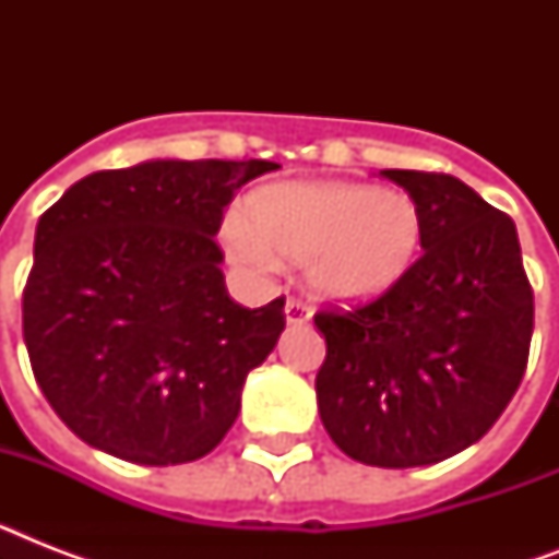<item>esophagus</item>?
I'll return each instance as SVG.
<instances>
[{
	"instance_id": "1",
	"label": "esophagus",
	"mask_w": 559,
	"mask_h": 559,
	"mask_svg": "<svg viewBox=\"0 0 559 559\" xmlns=\"http://www.w3.org/2000/svg\"><path fill=\"white\" fill-rule=\"evenodd\" d=\"M284 313H287L289 324H305L310 322V316H313V307L301 301V298H289L287 307H284Z\"/></svg>"
}]
</instances>
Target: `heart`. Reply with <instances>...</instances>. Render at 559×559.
<instances>
[{"instance_id":"obj_1","label":"heart","mask_w":559,"mask_h":559,"mask_svg":"<svg viewBox=\"0 0 559 559\" xmlns=\"http://www.w3.org/2000/svg\"><path fill=\"white\" fill-rule=\"evenodd\" d=\"M254 229L231 219L228 237L249 261L272 249L310 263L313 287L336 301H371L397 284L420 252L424 219L412 197L371 186H281L254 202Z\"/></svg>"}]
</instances>
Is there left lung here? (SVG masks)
<instances>
[{
	"instance_id": "8db88e82",
	"label": "left lung",
	"mask_w": 559,
	"mask_h": 559,
	"mask_svg": "<svg viewBox=\"0 0 559 559\" xmlns=\"http://www.w3.org/2000/svg\"><path fill=\"white\" fill-rule=\"evenodd\" d=\"M415 200L424 254L382 296L313 316L319 415L345 455L424 467L476 443L528 366L534 289L516 226L450 174L382 170Z\"/></svg>"
}]
</instances>
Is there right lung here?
I'll return each mask as SVG.
<instances>
[{"label": "right lung", "mask_w": 559, "mask_h": 559, "mask_svg": "<svg viewBox=\"0 0 559 559\" xmlns=\"http://www.w3.org/2000/svg\"><path fill=\"white\" fill-rule=\"evenodd\" d=\"M278 165L156 159L98 170L39 217L22 289L31 371L60 420L116 459L209 455L246 373L284 331V296H228L214 235L240 186Z\"/></svg>", "instance_id": "right-lung-1"}]
</instances>
